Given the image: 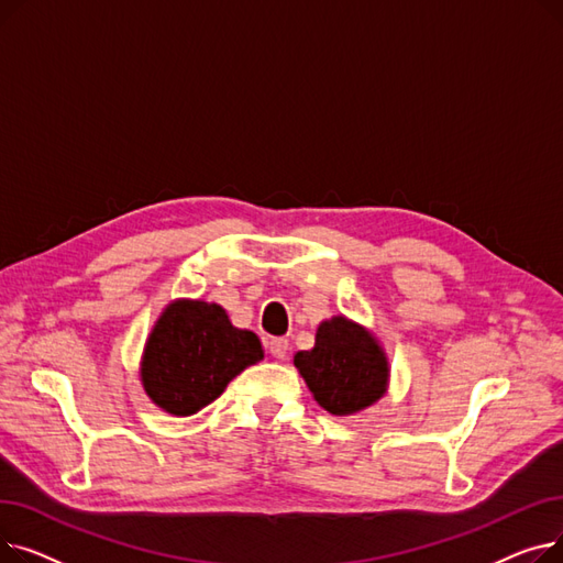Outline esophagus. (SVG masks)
Returning a JSON list of instances; mask_svg holds the SVG:
<instances>
[{
  "instance_id": "obj_1",
  "label": "esophagus",
  "mask_w": 563,
  "mask_h": 563,
  "mask_svg": "<svg viewBox=\"0 0 563 563\" xmlns=\"http://www.w3.org/2000/svg\"><path fill=\"white\" fill-rule=\"evenodd\" d=\"M266 349H269V353H272L274 358H285L289 344H287L285 338H272L269 342H266Z\"/></svg>"
}]
</instances>
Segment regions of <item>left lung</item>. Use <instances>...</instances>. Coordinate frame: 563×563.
<instances>
[{"instance_id": "1", "label": "left lung", "mask_w": 563, "mask_h": 563, "mask_svg": "<svg viewBox=\"0 0 563 563\" xmlns=\"http://www.w3.org/2000/svg\"><path fill=\"white\" fill-rule=\"evenodd\" d=\"M294 365L317 404L333 416L358 412L386 393V353L363 327L344 317L323 321L314 349L299 351Z\"/></svg>"}]
</instances>
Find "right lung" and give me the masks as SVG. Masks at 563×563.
Segmentation results:
<instances>
[{
  "instance_id": "add662e5",
  "label": "right lung",
  "mask_w": 563,
  "mask_h": 563,
  "mask_svg": "<svg viewBox=\"0 0 563 563\" xmlns=\"http://www.w3.org/2000/svg\"><path fill=\"white\" fill-rule=\"evenodd\" d=\"M257 361V335L234 329L221 306L175 301L147 338L141 380L159 408L173 416H194Z\"/></svg>"
}]
</instances>
